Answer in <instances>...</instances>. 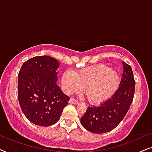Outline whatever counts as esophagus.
<instances>
[{"label": "esophagus", "instance_id": "1", "mask_svg": "<svg viewBox=\"0 0 152 152\" xmlns=\"http://www.w3.org/2000/svg\"><path fill=\"white\" fill-rule=\"evenodd\" d=\"M69 103L73 104H79V101L77 99H75V98H71L69 100Z\"/></svg>", "mask_w": 152, "mask_h": 152}]
</instances>
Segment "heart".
Wrapping results in <instances>:
<instances>
[{"label":"heart","mask_w":152,"mask_h":152,"mask_svg":"<svg viewBox=\"0 0 152 152\" xmlns=\"http://www.w3.org/2000/svg\"><path fill=\"white\" fill-rule=\"evenodd\" d=\"M120 75L107 66H90L73 73L70 70L61 76L64 91L68 95L84 89L85 95L91 103L99 104L111 98L120 84Z\"/></svg>","instance_id":"1"}]
</instances>
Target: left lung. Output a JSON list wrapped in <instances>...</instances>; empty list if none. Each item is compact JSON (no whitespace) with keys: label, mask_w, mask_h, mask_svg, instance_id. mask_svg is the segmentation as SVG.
<instances>
[{"label":"left lung","mask_w":152,"mask_h":152,"mask_svg":"<svg viewBox=\"0 0 152 152\" xmlns=\"http://www.w3.org/2000/svg\"><path fill=\"white\" fill-rule=\"evenodd\" d=\"M123 73L118 91L99 106L89 107L81 118L84 127L94 134H103L115 129L129 109L134 96L135 80L132 68L122 61Z\"/></svg>","instance_id":"8db88e82"}]
</instances>
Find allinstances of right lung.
<instances>
[{
    "instance_id": "right-lung-1",
    "label": "right lung",
    "mask_w": 152,
    "mask_h": 152,
    "mask_svg": "<svg viewBox=\"0 0 152 152\" xmlns=\"http://www.w3.org/2000/svg\"><path fill=\"white\" fill-rule=\"evenodd\" d=\"M59 63L49 56L25 61L18 75V98L26 117L33 124L49 126L59 120L70 97L57 84Z\"/></svg>"
}]
</instances>
